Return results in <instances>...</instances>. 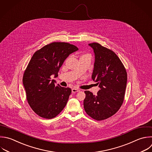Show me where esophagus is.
<instances>
[{"mask_svg":"<svg viewBox=\"0 0 152 152\" xmlns=\"http://www.w3.org/2000/svg\"><path fill=\"white\" fill-rule=\"evenodd\" d=\"M80 91V90L78 89V88H72V93H76V92H78Z\"/></svg>","mask_w":152,"mask_h":152,"instance_id":"1","label":"esophagus"}]
</instances>
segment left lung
<instances>
[{"instance_id": "left-lung-1", "label": "left lung", "mask_w": 152, "mask_h": 152, "mask_svg": "<svg viewBox=\"0 0 152 152\" xmlns=\"http://www.w3.org/2000/svg\"><path fill=\"white\" fill-rule=\"evenodd\" d=\"M94 53L92 80L99 84L97 95L85 91L84 107L92 118L101 121L113 115L124 99L127 74L118 56L97 43L88 44Z\"/></svg>"}]
</instances>
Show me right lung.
<instances>
[{
	"label": "right lung",
	"instance_id": "right-lung-1",
	"mask_svg": "<svg viewBox=\"0 0 152 152\" xmlns=\"http://www.w3.org/2000/svg\"><path fill=\"white\" fill-rule=\"evenodd\" d=\"M78 49L68 43L54 42L36 51L24 74L23 83L29 105L39 116L51 119L66 106L70 88L56 85L51 75L58 76L65 60Z\"/></svg>",
	"mask_w": 152,
	"mask_h": 152
}]
</instances>
